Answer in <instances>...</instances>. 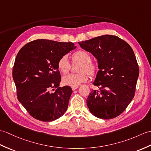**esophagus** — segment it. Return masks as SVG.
<instances>
[{
  "label": "esophagus",
  "mask_w": 151,
  "mask_h": 151,
  "mask_svg": "<svg viewBox=\"0 0 151 151\" xmlns=\"http://www.w3.org/2000/svg\"><path fill=\"white\" fill-rule=\"evenodd\" d=\"M71 88L73 89V91H75V89H76L77 88H78V86H76V87H71Z\"/></svg>",
  "instance_id": "obj_1"
}]
</instances>
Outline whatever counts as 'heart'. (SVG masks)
<instances>
[{
	"label": "heart",
	"mask_w": 151,
	"mask_h": 151,
	"mask_svg": "<svg viewBox=\"0 0 151 151\" xmlns=\"http://www.w3.org/2000/svg\"><path fill=\"white\" fill-rule=\"evenodd\" d=\"M73 62H80L78 69V73L69 74L62 78V82L65 86L71 87L78 86L80 84L86 82L90 77L95 76L97 73V66L92 62V57L89 52L85 50H78L72 55ZM58 69L63 74L68 73L71 69L70 63L67 55H63L57 62ZM87 74H88L87 75Z\"/></svg>",
	"instance_id": "1"
}]
</instances>
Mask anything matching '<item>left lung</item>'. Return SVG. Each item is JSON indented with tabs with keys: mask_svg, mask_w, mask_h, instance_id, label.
<instances>
[{
	"mask_svg": "<svg viewBox=\"0 0 151 151\" xmlns=\"http://www.w3.org/2000/svg\"><path fill=\"white\" fill-rule=\"evenodd\" d=\"M98 60L99 71L87 106L97 118L117 117L134 96L139 67L132 49L117 36L106 35L78 42Z\"/></svg>",
	"mask_w": 151,
	"mask_h": 151,
	"instance_id": "8db88e82",
	"label": "left lung"
}]
</instances>
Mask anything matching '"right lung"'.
<instances>
[{"label": "right lung", "mask_w": 151, "mask_h": 151, "mask_svg": "<svg viewBox=\"0 0 151 151\" xmlns=\"http://www.w3.org/2000/svg\"><path fill=\"white\" fill-rule=\"evenodd\" d=\"M75 47L73 42L38 39L19 51L13 69L17 99L34 118L52 122L65 113L73 91L68 86L58 87L57 62Z\"/></svg>", "instance_id": "1"}]
</instances>
